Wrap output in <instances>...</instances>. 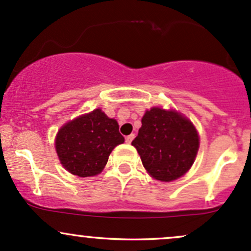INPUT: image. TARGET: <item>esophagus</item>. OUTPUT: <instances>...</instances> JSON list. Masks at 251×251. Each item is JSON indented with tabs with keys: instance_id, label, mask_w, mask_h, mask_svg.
Masks as SVG:
<instances>
[{
	"instance_id": "obj_1",
	"label": "esophagus",
	"mask_w": 251,
	"mask_h": 251,
	"mask_svg": "<svg viewBox=\"0 0 251 251\" xmlns=\"http://www.w3.org/2000/svg\"><path fill=\"white\" fill-rule=\"evenodd\" d=\"M133 138H134V134L133 133H131V134H128L127 137H126V143H128L130 144L131 142L133 141Z\"/></svg>"
}]
</instances>
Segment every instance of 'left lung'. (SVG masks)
Segmentation results:
<instances>
[{"instance_id": "obj_1", "label": "left lung", "mask_w": 251, "mask_h": 251, "mask_svg": "<svg viewBox=\"0 0 251 251\" xmlns=\"http://www.w3.org/2000/svg\"><path fill=\"white\" fill-rule=\"evenodd\" d=\"M132 146L150 176L161 181L178 179L194 163L199 134L194 125L173 110L151 108L142 119Z\"/></svg>"}]
</instances>
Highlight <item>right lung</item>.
<instances>
[{
    "mask_svg": "<svg viewBox=\"0 0 251 251\" xmlns=\"http://www.w3.org/2000/svg\"><path fill=\"white\" fill-rule=\"evenodd\" d=\"M124 141L117 120L108 118L101 109H95L61 127L55 147L68 172L91 176L103 170L112 150Z\"/></svg>",
    "mask_w": 251,
    "mask_h": 251,
    "instance_id": "obj_1",
    "label": "right lung"
}]
</instances>
